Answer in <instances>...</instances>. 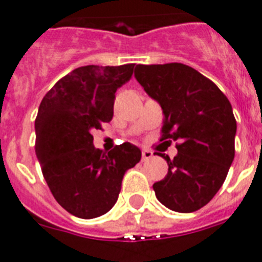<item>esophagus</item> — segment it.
I'll list each match as a JSON object with an SVG mask.
<instances>
[{
    "instance_id": "esophagus-1",
    "label": "esophagus",
    "mask_w": 262,
    "mask_h": 262,
    "mask_svg": "<svg viewBox=\"0 0 262 262\" xmlns=\"http://www.w3.org/2000/svg\"><path fill=\"white\" fill-rule=\"evenodd\" d=\"M151 158H152V152L150 151V150H146V148H144V150H142V161H144V162H146V161L151 160Z\"/></svg>"
}]
</instances>
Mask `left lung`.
Segmentation results:
<instances>
[{
    "instance_id": "obj_1",
    "label": "left lung",
    "mask_w": 262,
    "mask_h": 262,
    "mask_svg": "<svg viewBox=\"0 0 262 262\" xmlns=\"http://www.w3.org/2000/svg\"><path fill=\"white\" fill-rule=\"evenodd\" d=\"M134 75L162 108V139L179 142L173 160L158 154L169 169L152 185L157 199L176 212L200 210L221 189L233 164L237 121L231 104L187 64H137Z\"/></svg>"
}]
</instances>
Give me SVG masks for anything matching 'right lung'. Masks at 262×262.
<instances>
[{"mask_svg": "<svg viewBox=\"0 0 262 262\" xmlns=\"http://www.w3.org/2000/svg\"><path fill=\"white\" fill-rule=\"evenodd\" d=\"M134 63L88 64L60 78L43 97L35 120V151L46 183L64 210L82 219L101 216L118 202L121 180L141 161L125 142L105 152L93 129L114 116L115 93L128 82Z\"/></svg>", "mask_w": 262, "mask_h": 262, "instance_id": "obj_1", "label": "right lung"}]
</instances>
